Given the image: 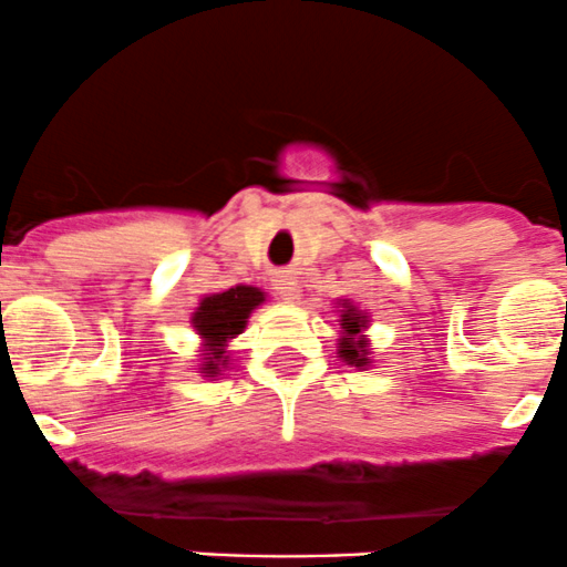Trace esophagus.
Here are the masks:
<instances>
[{
  "instance_id": "obj_1",
  "label": "esophagus",
  "mask_w": 567,
  "mask_h": 567,
  "mask_svg": "<svg viewBox=\"0 0 567 567\" xmlns=\"http://www.w3.org/2000/svg\"><path fill=\"white\" fill-rule=\"evenodd\" d=\"M274 282H277L279 296H282V299H288V302H293L296 296H299V282H296V277L290 271L279 274V277L274 279Z\"/></svg>"
}]
</instances>
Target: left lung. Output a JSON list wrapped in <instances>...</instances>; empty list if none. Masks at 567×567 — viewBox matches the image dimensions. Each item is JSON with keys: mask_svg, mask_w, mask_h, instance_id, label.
Masks as SVG:
<instances>
[{"mask_svg": "<svg viewBox=\"0 0 567 567\" xmlns=\"http://www.w3.org/2000/svg\"><path fill=\"white\" fill-rule=\"evenodd\" d=\"M341 328H344V333L350 334L351 339H341V359L347 361V364H355V367H364L367 364V350H364V341H353L355 333H361L364 330V316L355 313V308L344 310L341 313Z\"/></svg>", "mask_w": 567, "mask_h": 567, "instance_id": "obj_1", "label": "left lung"}]
</instances>
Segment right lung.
I'll list each match as a JSON object with an SVG mask.
<instances>
[{
  "label": "right lung",
  "instance_id": "right-lung-1",
  "mask_svg": "<svg viewBox=\"0 0 567 567\" xmlns=\"http://www.w3.org/2000/svg\"><path fill=\"white\" fill-rule=\"evenodd\" d=\"M262 299V290L248 288V285H237V288H228L223 290V293H214L203 299L192 324H195L197 333L203 336V341H206L208 350H212V353H206L208 361L203 364V370H206L208 375H217V361L226 353L223 347H226L228 339L243 333L248 313H251Z\"/></svg>",
  "mask_w": 567,
  "mask_h": 567
}]
</instances>
